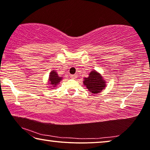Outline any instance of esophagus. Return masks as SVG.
Listing matches in <instances>:
<instances>
[{
  "mask_svg": "<svg viewBox=\"0 0 150 150\" xmlns=\"http://www.w3.org/2000/svg\"><path fill=\"white\" fill-rule=\"evenodd\" d=\"M70 77H71V79H76V77H77V75H71Z\"/></svg>",
  "mask_w": 150,
  "mask_h": 150,
  "instance_id": "34e87169",
  "label": "esophagus"
}]
</instances>
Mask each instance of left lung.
Listing matches in <instances>:
<instances>
[{"label":"left lung","mask_w":150,"mask_h":150,"mask_svg":"<svg viewBox=\"0 0 150 150\" xmlns=\"http://www.w3.org/2000/svg\"><path fill=\"white\" fill-rule=\"evenodd\" d=\"M83 84L90 92L94 94L101 92V90L104 89L106 86L105 80L103 79L100 75L95 71H92L90 73L89 77L84 79Z\"/></svg>","instance_id":"1"}]
</instances>
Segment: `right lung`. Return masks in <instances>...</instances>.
<instances>
[{"label":"right lung","mask_w":150,"mask_h":150,"mask_svg":"<svg viewBox=\"0 0 150 150\" xmlns=\"http://www.w3.org/2000/svg\"><path fill=\"white\" fill-rule=\"evenodd\" d=\"M62 78L61 77H59L58 75L57 74L55 71H52L51 73H50V78H49V83H50V85H52L51 86H53V87H56V85H58L61 80H62Z\"/></svg>","instance_id":"right-lung-1"}]
</instances>
